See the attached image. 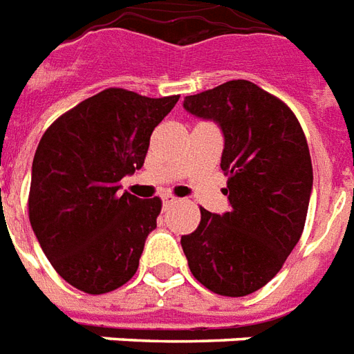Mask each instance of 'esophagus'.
<instances>
[{"label":"esophagus","mask_w":354,"mask_h":354,"mask_svg":"<svg viewBox=\"0 0 354 354\" xmlns=\"http://www.w3.org/2000/svg\"><path fill=\"white\" fill-rule=\"evenodd\" d=\"M162 200H164V205H174V203L179 202V198H175V196L171 194H166V196H162Z\"/></svg>","instance_id":"esophagus-1"}]
</instances>
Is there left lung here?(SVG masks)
I'll list each match as a JSON object with an SVG mask.
<instances>
[{
    "mask_svg": "<svg viewBox=\"0 0 354 354\" xmlns=\"http://www.w3.org/2000/svg\"><path fill=\"white\" fill-rule=\"evenodd\" d=\"M183 107L221 126L232 205L224 215L200 207L198 228L180 237L188 268L211 292L247 296L300 241L313 187L308 141L285 102L243 79L187 95Z\"/></svg>",
    "mask_w": 354,
    "mask_h": 354,
    "instance_id": "8db88e82",
    "label": "left lung"
}]
</instances>
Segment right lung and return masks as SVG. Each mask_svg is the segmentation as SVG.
Listing matches in <instances>:
<instances>
[{
  "instance_id": "add662e5",
  "label": "right lung",
  "mask_w": 354,
  "mask_h": 354,
  "mask_svg": "<svg viewBox=\"0 0 354 354\" xmlns=\"http://www.w3.org/2000/svg\"><path fill=\"white\" fill-rule=\"evenodd\" d=\"M179 95L105 88L54 120L41 138L28 196L30 223L62 279L105 294L133 277L162 200L120 192L143 166L154 128Z\"/></svg>"
}]
</instances>
